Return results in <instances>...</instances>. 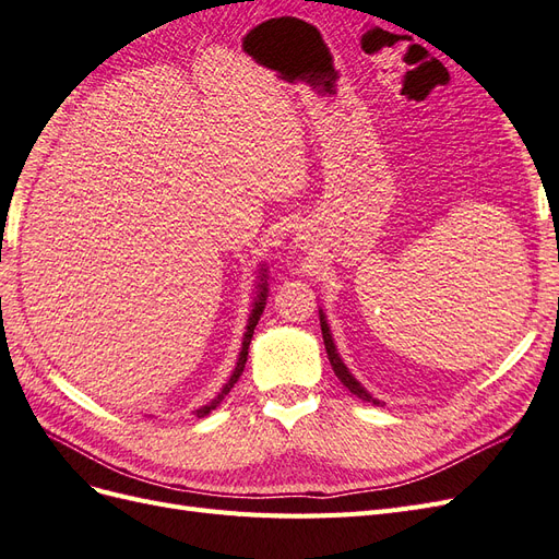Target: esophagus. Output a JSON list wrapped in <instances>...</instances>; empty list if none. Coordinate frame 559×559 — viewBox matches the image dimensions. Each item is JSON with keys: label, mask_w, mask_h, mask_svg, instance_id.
Wrapping results in <instances>:
<instances>
[{"label": "esophagus", "mask_w": 559, "mask_h": 559, "mask_svg": "<svg viewBox=\"0 0 559 559\" xmlns=\"http://www.w3.org/2000/svg\"><path fill=\"white\" fill-rule=\"evenodd\" d=\"M296 247L308 249V238H302V235H298V238H296Z\"/></svg>", "instance_id": "esophagus-1"}]
</instances>
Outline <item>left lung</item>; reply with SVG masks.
<instances>
[{
  "label": "left lung",
  "mask_w": 559,
  "mask_h": 559,
  "mask_svg": "<svg viewBox=\"0 0 559 559\" xmlns=\"http://www.w3.org/2000/svg\"><path fill=\"white\" fill-rule=\"evenodd\" d=\"M319 324H321V335H324V345H326L329 361H331V366H333V370H335L337 380H341L354 396H359V399H364V401H368V403H373V405H382V401H378L357 378H354V376L349 373V368H347L345 361L341 359V354H337V347H335L333 333H331V326H329L324 310H319Z\"/></svg>",
  "instance_id": "1"
}]
</instances>
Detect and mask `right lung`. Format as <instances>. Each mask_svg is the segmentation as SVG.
<instances>
[{
  "mask_svg": "<svg viewBox=\"0 0 559 559\" xmlns=\"http://www.w3.org/2000/svg\"><path fill=\"white\" fill-rule=\"evenodd\" d=\"M265 300H267V270H265V265L261 263V267H259V280H257V292H253L251 312H249V319H247V329H245V335H242V347H240V354H238V364H235L228 382L222 386V392H218L207 405H200L198 411H193L195 417L210 415V413L216 408V405L226 399V394L235 386V382L240 380L242 370H245V364H247V354H249V345H251V337H253V329H257L259 319H261V314H263Z\"/></svg>",
  "mask_w": 559,
  "mask_h": 559,
  "instance_id": "obj_1",
  "label": "right lung"
}]
</instances>
